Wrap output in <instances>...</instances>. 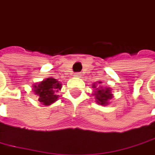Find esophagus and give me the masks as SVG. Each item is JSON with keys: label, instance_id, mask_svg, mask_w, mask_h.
Returning <instances> with one entry per match:
<instances>
[{"label": "esophagus", "instance_id": "34e87169", "mask_svg": "<svg viewBox=\"0 0 155 155\" xmlns=\"http://www.w3.org/2000/svg\"><path fill=\"white\" fill-rule=\"evenodd\" d=\"M81 73H75L74 74V77H81Z\"/></svg>", "mask_w": 155, "mask_h": 155}]
</instances>
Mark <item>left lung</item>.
<instances>
[{
	"label": "left lung",
	"mask_w": 155,
	"mask_h": 155,
	"mask_svg": "<svg viewBox=\"0 0 155 155\" xmlns=\"http://www.w3.org/2000/svg\"><path fill=\"white\" fill-rule=\"evenodd\" d=\"M101 81L98 83H94L92 87L94 88V93L93 95L95 96L96 102L101 105H107L109 104L110 100L112 99L113 94H111V89L110 87H97L98 84H101Z\"/></svg>",
	"instance_id": "1"
}]
</instances>
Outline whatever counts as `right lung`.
<instances>
[{
    "label": "right lung",
    "instance_id": "add662e5",
    "mask_svg": "<svg viewBox=\"0 0 155 155\" xmlns=\"http://www.w3.org/2000/svg\"><path fill=\"white\" fill-rule=\"evenodd\" d=\"M61 84L56 79L50 77L33 86V92L38 100L44 105H50L58 99L57 93L61 91Z\"/></svg>",
    "mask_w": 155,
    "mask_h": 155
}]
</instances>
